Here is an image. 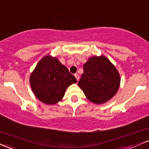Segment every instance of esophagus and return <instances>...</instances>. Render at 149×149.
I'll return each mask as SVG.
<instances>
[{"label": "esophagus", "mask_w": 149, "mask_h": 149, "mask_svg": "<svg viewBox=\"0 0 149 149\" xmlns=\"http://www.w3.org/2000/svg\"><path fill=\"white\" fill-rule=\"evenodd\" d=\"M74 77H76L77 80V81H79V74H74Z\"/></svg>", "instance_id": "1"}]
</instances>
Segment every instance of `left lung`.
Segmentation results:
<instances>
[{"instance_id":"1","label":"left lung","mask_w":149,"mask_h":149,"mask_svg":"<svg viewBox=\"0 0 149 149\" xmlns=\"http://www.w3.org/2000/svg\"><path fill=\"white\" fill-rule=\"evenodd\" d=\"M78 85L86 97L95 104L112 98L120 86V75L115 66L104 56L90 58L84 65Z\"/></svg>"}]
</instances>
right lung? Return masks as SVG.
Masks as SVG:
<instances>
[{
  "label": "right lung",
  "mask_w": 149,
  "mask_h": 149,
  "mask_svg": "<svg viewBox=\"0 0 149 149\" xmlns=\"http://www.w3.org/2000/svg\"><path fill=\"white\" fill-rule=\"evenodd\" d=\"M77 82L56 57L46 56L37 64L30 76V84L39 100L47 104H56L62 100L69 86Z\"/></svg>",
  "instance_id": "1"
}]
</instances>
